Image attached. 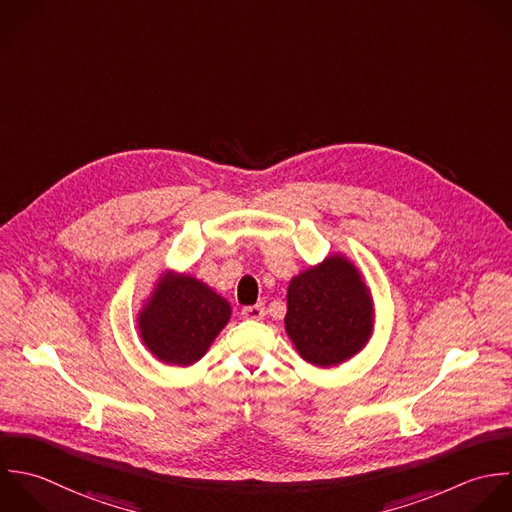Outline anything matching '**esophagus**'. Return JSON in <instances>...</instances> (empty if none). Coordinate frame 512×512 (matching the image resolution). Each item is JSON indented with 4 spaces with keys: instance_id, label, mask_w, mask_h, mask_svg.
Here are the masks:
<instances>
[{
    "instance_id": "34e87169",
    "label": "esophagus",
    "mask_w": 512,
    "mask_h": 512,
    "mask_svg": "<svg viewBox=\"0 0 512 512\" xmlns=\"http://www.w3.org/2000/svg\"><path fill=\"white\" fill-rule=\"evenodd\" d=\"M241 315L245 319H251V321H261L265 317V307L259 303V305H249V307H243Z\"/></svg>"
}]
</instances>
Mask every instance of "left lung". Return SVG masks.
I'll use <instances>...</instances> for the list:
<instances>
[{
	"instance_id": "obj_1",
	"label": "left lung",
	"mask_w": 512,
	"mask_h": 512,
	"mask_svg": "<svg viewBox=\"0 0 512 512\" xmlns=\"http://www.w3.org/2000/svg\"><path fill=\"white\" fill-rule=\"evenodd\" d=\"M371 289L341 253L295 275L287 289L285 331L299 357L315 367H337L365 349L373 335Z\"/></svg>"
}]
</instances>
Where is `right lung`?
<instances>
[{
    "instance_id": "right-lung-1",
    "label": "right lung",
    "mask_w": 512,
    "mask_h": 512,
    "mask_svg": "<svg viewBox=\"0 0 512 512\" xmlns=\"http://www.w3.org/2000/svg\"><path fill=\"white\" fill-rule=\"evenodd\" d=\"M231 319V305L203 281L167 271L137 313L145 349L161 363H197Z\"/></svg>"
}]
</instances>
